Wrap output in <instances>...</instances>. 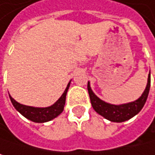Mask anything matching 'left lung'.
<instances>
[{
  "label": "left lung",
  "instance_id": "left-lung-1",
  "mask_svg": "<svg viewBox=\"0 0 155 155\" xmlns=\"http://www.w3.org/2000/svg\"><path fill=\"white\" fill-rule=\"evenodd\" d=\"M150 85H151V74L149 73L147 84L143 94L137 100L123 104H112L101 100L93 92L89 82H88L87 89H88L92 106L97 114H99L100 115H102L103 117H104L105 119L111 122L123 123L135 116L143 109L149 94Z\"/></svg>",
  "mask_w": 155,
  "mask_h": 155
}]
</instances>
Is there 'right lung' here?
<instances>
[{"mask_svg": "<svg viewBox=\"0 0 155 155\" xmlns=\"http://www.w3.org/2000/svg\"><path fill=\"white\" fill-rule=\"evenodd\" d=\"M70 84H71V81L67 84V87L65 91L63 92V94H61V96L52 105L48 106V107H33V106L24 105L16 102L10 94L9 96H10L12 105L21 115L31 120V122L42 124V123H46V122L53 120L54 118H56L58 115H60L62 113L64 105H65L66 94L70 87Z\"/></svg>", "mask_w": 155, "mask_h": 155, "instance_id": "obj_1", "label": "right lung"}]
</instances>
